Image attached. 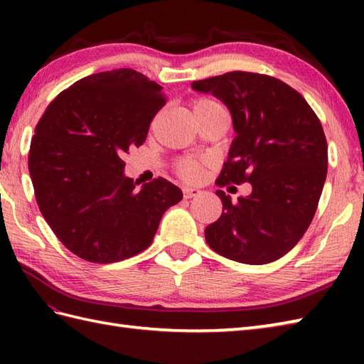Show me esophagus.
Here are the masks:
<instances>
[{"mask_svg": "<svg viewBox=\"0 0 364 364\" xmlns=\"http://www.w3.org/2000/svg\"><path fill=\"white\" fill-rule=\"evenodd\" d=\"M183 191H184V197H186V198H192V197H197V196L202 194V191L197 189V188H184Z\"/></svg>", "mask_w": 364, "mask_h": 364, "instance_id": "obj_1", "label": "esophagus"}]
</instances>
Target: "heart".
<instances>
[{
  "label": "heart",
  "mask_w": 364,
  "mask_h": 364,
  "mask_svg": "<svg viewBox=\"0 0 364 364\" xmlns=\"http://www.w3.org/2000/svg\"><path fill=\"white\" fill-rule=\"evenodd\" d=\"M213 105H215V103L210 102V100H200V102H197L194 105V112L203 109V107L213 106ZM178 172H180V175L183 178H186V180H197L200 173H202V167H200L197 161H183L180 167H178Z\"/></svg>",
  "instance_id": "b5f03b06"
}]
</instances>
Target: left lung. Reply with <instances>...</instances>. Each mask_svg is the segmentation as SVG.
<instances>
[{
	"label": "left lung",
	"mask_w": 364,
	"mask_h": 364,
	"mask_svg": "<svg viewBox=\"0 0 364 364\" xmlns=\"http://www.w3.org/2000/svg\"><path fill=\"white\" fill-rule=\"evenodd\" d=\"M228 107L235 139L219 186L252 184L205 228L208 245L244 264H267L288 253L314 218L327 178V141L318 115L297 90L267 75L230 72L192 82Z\"/></svg>",
	"instance_id": "8db88e82"
}]
</instances>
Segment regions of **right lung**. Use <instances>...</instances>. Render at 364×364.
<instances>
[{
  "mask_svg": "<svg viewBox=\"0 0 364 364\" xmlns=\"http://www.w3.org/2000/svg\"><path fill=\"white\" fill-rule=\"evenodd\" d=\"M166 105L162 87L131 68L76 81L38 120L28 158L43 219L68 250L90 262H117L145 250L162 214L183 198L156 178L141 188L123 154L142 145Z\"/></svg>",
  "mask_w": 364,
  "mask_h": 364,
  "instance_id": "obj_1",
  "label": "right lung"
}]
</instances>
